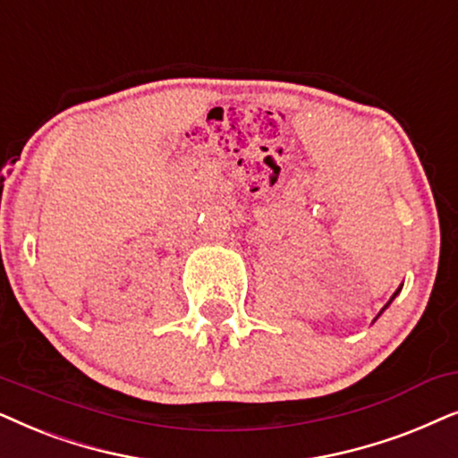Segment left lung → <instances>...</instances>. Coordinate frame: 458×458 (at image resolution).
Returning <instances> with one entry per match:
<instances>
[{
    "instance_id": "left-lung-1",
    "label": "left lung",
    "mask_w": 458,
    "mask_h": 458,
    "mask_svg": "<svg viewBox=\"0 0 458 458\" xmlns=\"http://www.w3.org/2000/svg\"><path fill=\"white\" fill-rule=\"evenodd\" d=\"M400 291H402V284H400V286H398V291H395V293H394V295H392V300H389V301H387V303H386V306H383V310H381V312H379V314H377V318H379V316H381V314H383V312H386V310H387V308H389V303H392V301H394V300H395V295H398V293H400ZM377 318H375V320H377Z\"/></svg>"
}]
</instances>
